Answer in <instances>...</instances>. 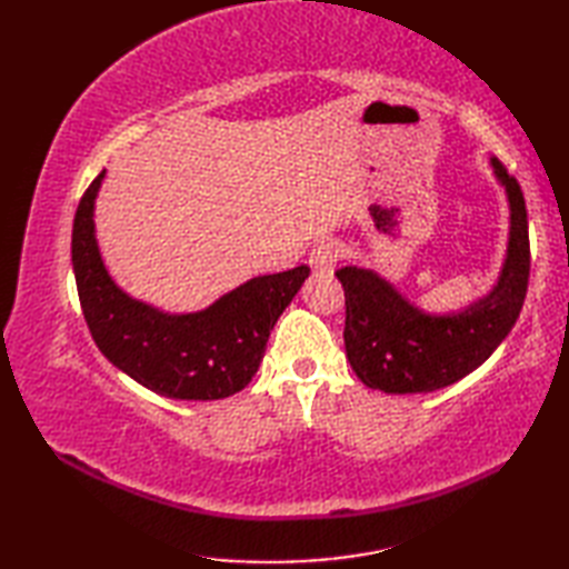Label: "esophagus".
Listing matches in <instances>:
<instances>
[{
    "instance_id": "1",
    "label": "esophagus",
    "mask_w": 569,
    "mask_h": 569,
    "mask_svg": "<svg viewBox=\"0 0 569 569\" xmlns=\"http://www.w3.org/2000/svg\"><path fill=\"white\" fill-rule=\"evenodd\" d=\"M335 261H337V247L332 244V241H320V244L312 249L310 257H308L310 269L316 271V273L332 271Z\"/></svg>"
}]
</instances>
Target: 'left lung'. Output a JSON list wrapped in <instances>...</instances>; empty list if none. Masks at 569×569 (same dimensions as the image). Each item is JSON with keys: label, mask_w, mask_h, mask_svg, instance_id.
I'll return each instance as SVG.
<instances>
[{"label": "left lung", "mask_w": 569, "mask_h": 569, "mask_svg": "<svg viewBox=\"0 0 569 569\" xmlns=\"http://www.w3.org/2000/svg\"><path fill=\"white\" fill-rule=\"evenodd\" d=\"M509 200V244L491 291L452 312H428L365 266H342L345 349L359 381L383 393H428L485 365L521 316L528 273V214L521 186L491 159Z\"/></svg>", "instance_id": "left-lung-1"}]
</instances>
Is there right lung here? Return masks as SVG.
<instances>
[{
    "label": "right lung",
    "mask_w": 569,
    "mask_h": 569,
    "mask_svg": "<svg viewBox=\"0 0 569 569\" xmlns=\"http://www.w3.org/2000/svg\"><path fill=\"white\" fill-rule=\"evenodd\" d=\"M102 171L72 222V271L94 345L127 377L178 401H217L244 389L257 373L276 320L296 298L308 266L249 278L212 306L166 312L131 298L107 271L94 237V200Z\"/></svg>",
    "instance_id": "obj_1"
}]
</instances>
